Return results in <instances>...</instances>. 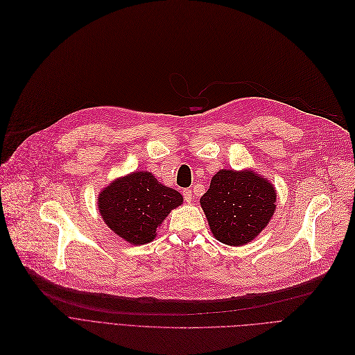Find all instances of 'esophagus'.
I'll use <instances>...</instances> for the list:
<instances>
[{"label":"esophagus","mask_w":355,"mask_h":355,"mask_svg":"<svg viewBox=\"0 0 355 355\" xmlns=\"http://www.w3.org/2000/svg\"><path fill=\"white\" fill-rule=\"evenodd\" d=\"M183 198H184V200L188 202V204H191V202L193 200L192 191H191V189H183Z\"/></svg>","instance_id":"esophagus-1"}]
</instances>
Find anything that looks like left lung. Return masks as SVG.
Segmentation results:
<instances>
[{
  "label": "left lung",
  "mask_w": 355,
  "mask_h": 355,
  "mask_svg": "<svg viewBox=\"0 0 355 355\" xmlns=\"http://www.w3.org/2000/svg\"><path fill=\"white\" fill-rule=\"evenodd\" d=\"M276 192L254 172L219 171L200 198L214 237L228 245L250 243L275 212Z\"/></svg>",
  "instance_id": "left-lung-1"
}]
</instances>
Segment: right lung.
I'll list each match as a JSON object with an SVG mask.
<instances>
[{"mask_svg":"<svg viewBox=\"0 0 355 355\" xmlns=\"http://www.w3.org/2000/svg\"><path fill=\"white\" fill-rule=\"evenodd\" d=\"M182 199L151 173L134 172L101 192L98 208L104 223L120 237L131 244H146L156 237V228Z\"/></svg>","mask_w":355,"mask_h":355,"instance_id":"add662e5","label":"right lung"}]
</instances>
